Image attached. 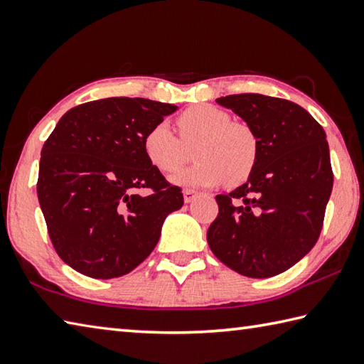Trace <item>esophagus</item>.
<instances>
[{
  "label": "esophagus",
  "mask_w": 364,
  "mask_h": 364,
  "mask_svg": "<svg viewBox=\"0 0 364 364\" xmlns=\"http://www.w3.org/2000/svg\"><path fill=\"white\" fill-rule=\"evenodd\" d=\"M196 195H198L196 190H192V188L183 190V200H186V203H192L196 198Z\"/></svg>",
  "instance_id": "obj_1"
}]
</instances>
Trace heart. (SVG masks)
Listing matches in <instances>:
<instances>
[{"mask_svg": "<svg viewBox=\"0 0 364 364\" xmlns=\"http://www.w3.org/2000/svg\"><path fill=\"white\" fill-rule=\"evenodd\" d=\"M178 136L161 121L144 137V151L153 168L172 174L188 161L193 149L196 163L172 177L182 187H214L246 182L259 161V137L251 126L222 108L200 104L187 108L177 118Z\"/></svg>", "mask_w": 364, "mask_h": 364, "instance_id": "1", "label": "heart"}]
</instances>
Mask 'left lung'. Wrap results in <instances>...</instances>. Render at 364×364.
Masks as SVG:
<instances>
[{
  "label": "left lung",
  "mask_w": 364,
  "mask_h": 364,
  "mask_svg": "<svg viewBox=\"0 0 364 364\" xmlns=\"http://www.w3.org/2000/svg\"><path fill=\"white\" fill-rule=\"evenodd\" d=\"M218 104L252 127L260 153L246 183L215 196L219 214L208 243L241 275L275 277L297 264L321 233L334 181L326 132L291 100L233 94Z\"/></svg>",
  "instance_id": "obj_1"
}]
</instances>
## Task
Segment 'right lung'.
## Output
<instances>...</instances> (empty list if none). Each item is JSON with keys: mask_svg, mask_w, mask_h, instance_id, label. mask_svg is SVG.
<instances>
[{"mask_svg": "<svg viewBox=\"0 0 364 364\" xmlns=\"http://www.w3.org/2000/svg\"><path fill=\"white\" fill-rule=\"evenodd\" d=\"M176 105L110 97L73 107L43 145L36 192L59 257L82 275L123 277L150 256L181 188L153 168L144 137ZM151 193L139 196L137 189Z\"/></svg>", "mask_w": 364, "mask_h": 364, "instance_id": "add662e5", "label": "right lung"}]
</instances>
